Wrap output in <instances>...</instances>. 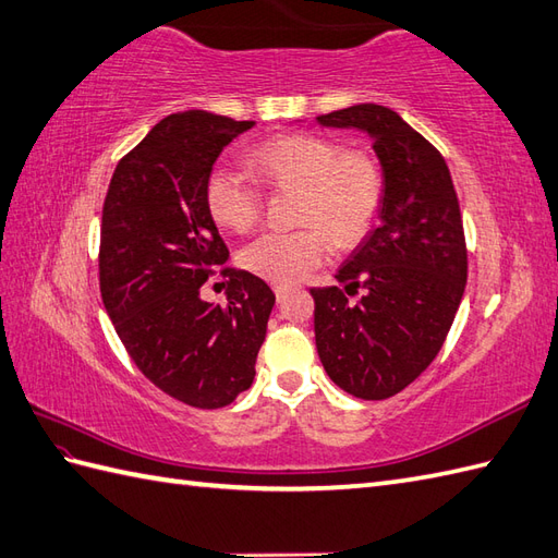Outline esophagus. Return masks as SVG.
Masks as SVG:
<instances>
[{"mask_svg": "<svg viewBox=\"0 0 558 558\" xmlns=\"http://www.w3.org/2000/svg\"><path fill=\"white\" fill-rule=\"evenodd\" d=\"M274 292H276V296H278V302H280V300H282V296L290 292V282H274Z\"/></svg>", "mask_w": 558, "mask_h": 558, "instance_id": "1", "label": "esophagus"}]
</instances>
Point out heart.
Here are the masks:
<instances>
[{
	"label": "heart",
	"instance_id": "b5f03b06",
	"mask_svg": "<svg viewBox=\"0 0 558 558\" xmlns=\"http://www.w3.org/2000/svg\"><path fill=\"white\" fill-rule=\"evenodd\" d=\"M254 178L274 190H294V230L264 232L240 252L252 274L290 282L318 268L332 252L352 250L368 235L380 214L385 175L368 151H344L340 142L314 133H284L247 154ZM204 202L218 226L252 230L264 211V194L252 180L228 166L206 178Z\"/></svg>",
	"mask_w": 558,
	"mask_h": 558
}]
</instances>
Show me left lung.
<instances>
[{
	"mask_svg": "<svg viewBox=\"0 0 558 558\" xmlns=\"http://www.w3.org/2000/svg\"><path fill=\"white\" fill-rule=\"evenodd\" d=\"M361 128L385 173L380 223L338 270L344 288H314V330L330 380L387 399L433 364L461 304L469 250L449 168L421 133L378 104L316 116Z\"/></svg>",
	"mask_w": 558,
	"mask_h": 558,
	"instance_id": "obj_1",
	"label": "left lung"
}]
</instances>
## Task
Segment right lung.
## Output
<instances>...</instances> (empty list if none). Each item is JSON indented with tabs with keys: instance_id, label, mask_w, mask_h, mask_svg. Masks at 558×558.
<instances>
[{
	"instance_id": "1",
	"label": "right lung",
	"mask_w": 558,
	"mask_h": 558,
	"mask_svg": "<svg viewBox=\"0 0 558 558\" xmlns=\"http://www.w3.org/2000/svg\"><path fill=\"white\" fill-rule=\"evenodd\" d=\"M252 125L199 109L166 116L119 161L104 197L101 302L142 375L194 409L250 390L276 304L262 278L220 266L228 247L204 202L218 154ZM220 275L229 302L204 303L201 288Z\"/></svg>"
}]
</instances>
